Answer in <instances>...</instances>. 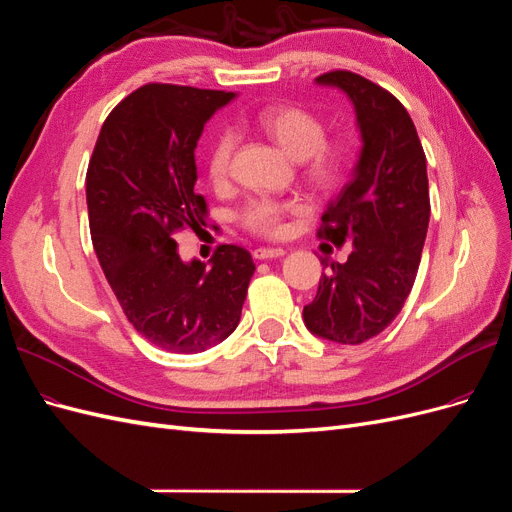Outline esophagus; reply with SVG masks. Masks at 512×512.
<instances>
[{"label":"esophagus","mask_w":512,"mask_h":512,"mask_svg":"<svg viewBox=\"0 0 512 512\" xmlns=\"http://www.w3.org/2000/svg\"><path fill=\"white\" fill-rule=\"evenodd\" d=\"M280 255H285V251H283V249H270V246H261V249H255V251H253V257H255L257 261H261V259H272V257H280Z\"/></svg>","instance_id":"34e87169"}]
</instances>
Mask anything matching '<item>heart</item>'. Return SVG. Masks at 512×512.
I'll return each instance as SVG.
<instances>
[{"label":"heart","instance_id":"1","mask_svg":"<svg viewBox=\"0 0 512 512\" xmlns=\"http://www.w3.org/2000/svg\"><path fill=\"white\" fill-rule=\"evenodd\" d=\"M257 125L285 151L302 159L304 174L319 189H336L349 178L355 163L353 140L344 134L325 136V121L319 114L295 104H276L257 114ZM238 146L234 129H221L208 146L206 170L214 185H223L232 172ZM308 208L300 200L251 197L238 214L240 225L261 238H280L289 217H300Z\"/></svg>","mask_w":512,"mask_h":512}]
</instances>
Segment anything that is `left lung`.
Here are the masks:
<instances>
[{
  "label": "left lung",
  "mask_w": 512,
  "mask_h": 512,
  "mask_svg": "<svg viewBox=\"0 0 512 512\" xmlns=\"http://www.w3.org/2000/svg\"><path fill=\"white\" fill-rule=\"evenodd\" d=\"M317 82L351 97L364 148L317 229L319 238L349 242L353 251L321 276L304 323L321 338L361 344L391 325L415 285L430 223L425 153L410 114L387 89L349 70L325 72Z\"/></svg>",
  "instance_id": "left-lung-1"
}]
</instances>
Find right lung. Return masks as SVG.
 Instances as JSON below:
<instances>
[{
    "mask_svg": "<svg viewBox=\"0 0 512 512\" xmlns=\"http://www.w3.org/2000/svg\"><path fill=\"white\" fill-rule=\"evenodd\" d=\"M234 93L148 82L112 108L87 168L91 240L127 321L170 353H200L238 327L255 272L251 253L221 244L212 268L183 263L176 234L202 229L195 146Z\"/></svg>",
    "mask_w": 512,
    "mask_h": 512,
    "instance_id": "add662e5",
    "label": "right lung"
}]
</instances>
